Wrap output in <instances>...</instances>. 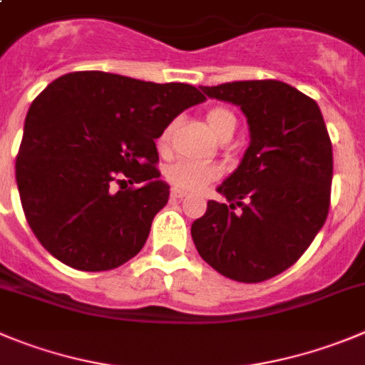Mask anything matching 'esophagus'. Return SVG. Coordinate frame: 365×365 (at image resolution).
I'll return each mask as SVG.
<instances>
[{"label":"esophagus","instance_id":"34e87169","mask_svg":"<svg viewBox=\"0 0 365 365\" xmlns=\"http://www.w3.org/2000/svg\"><path fill=\"white\" fill-rule=\"evenodd\" d=\"M185 194H187V192H183V190L175 189V187H173V189H171V200H182V198H185Z\"/></svg>","mask_w":365,"mask_h":365}]
</instances>
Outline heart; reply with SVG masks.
I'll list each match as a JSON object with an SVG mask.
<instances>
[{
  "label": "heart",
  "instance_id": "obj_1",
  "mask_svg": "<svg viewBox=\"0 0 365 365\" xmlns=\"http://www.w3.org/2000/svg\"><path fill=\"white\" fill-rule=\"evenodd\" d=\"M207 124L217 138L232 136L236 131V117L227 108H212L207 113ZM173 124L167 125L158 136V148H165L171 138ZM220 167L212 162H196V160H176L163 169V176L175 189L200 190L210 182L220 178Z\"/></svg>",
  "mask_w": 365,
  "mask_h": 365
}]
</instances>
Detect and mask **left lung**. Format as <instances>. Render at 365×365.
Returning <instances> with one entry per match:
<instances>
[{
	"instance_id": "left-lung-1",
	"label": "left lung",
	"mask_w": 365,
	"mask_h": 365,
	"mask_svg": "<svg viewBox=\"0 0 365 365\" xmlns=\"http://www.w3.org/2000/svg\"><path fill=\"white\" fill-rule=\"evenodd\" d=\"M202 91L240 106L250 144L216 189L230 205L210 200L190 236L203 261L225 277L267 281L304 254L328 216L333 151L324 118L313 98L281 81H236Z\"/></svg>"
}]
</instances>
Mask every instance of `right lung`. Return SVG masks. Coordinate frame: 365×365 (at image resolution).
I'll use <instances>...</instances> for the list:
<instances>
[{
  "label": "right lung",
  "mask_w": 365,
  "mask_h": 365,
  "mask_svg": "<svg viewBox=\"0 0 365 365\" xmlns=\"http://www.w3.org/2000/svg\"><path fill=\"white\" fill-rule=\"evenodd\" d=\"M203 101L190 84L106 71H73L44 88L26 113L16 160L19 198L39 243L84 272L135 257L169 200L155 140Z\"/></svg>",
  "instance_id": "1"
}]
</instances>
